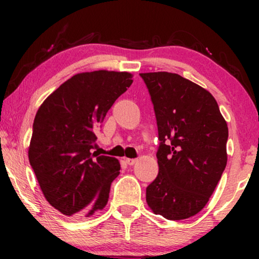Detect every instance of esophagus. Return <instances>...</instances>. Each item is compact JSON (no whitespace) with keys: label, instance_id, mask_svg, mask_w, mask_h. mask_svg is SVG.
Here are the masks:
<instances>
[{"label":"esophagus","instance_id":"esophagus-1","mask_svg":"<svg viewBox=\"0 0 259 259\" xmlns=\"http://www.w3.org/2000/svg\"><path fill=\"white\" fill-rule=\"evenodd\" d=\"M125 161H126V164L127 165H130V166H132V165H134L137 162V159H131V158H126L125 159Z\"/></svg>","mask_w":259,"mask_h":259}]
</instances>
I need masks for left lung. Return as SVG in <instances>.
<instances>
[{"instance_id": "obj_1", "label": "left lung", "mask_w": 259, "mask_h": 259, "mask_svg": "<svg viewBox=\"0 0 259 259\" xmlns=\"http://www.w3.org/2000/svg\"><path fill=\"white\" fill-rule=\"evenodd\" d=\"M158 126L159 173L146 189L155 214L169 221L204 208L224 172L229 130L210 92L175 73H141Z\"/></svg>"}]
</instances>
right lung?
<instances>
[{"label":"right lung","instance_id":"add662e5","mask_svg":"<svg viewBox=\"0 0 259 259\" xmlns=\"http://www.w3.org/2000/svg\"><path fill=\"white\" fill-rule=\"evenodd\" d=\"M132 82L126 72L80 73L38 108L28 157L46 199L65 215H91L107 204L120 164L93 153L97 131Z\"/></svg>","mask_w":259,"mask_h":259}]
</instances>
